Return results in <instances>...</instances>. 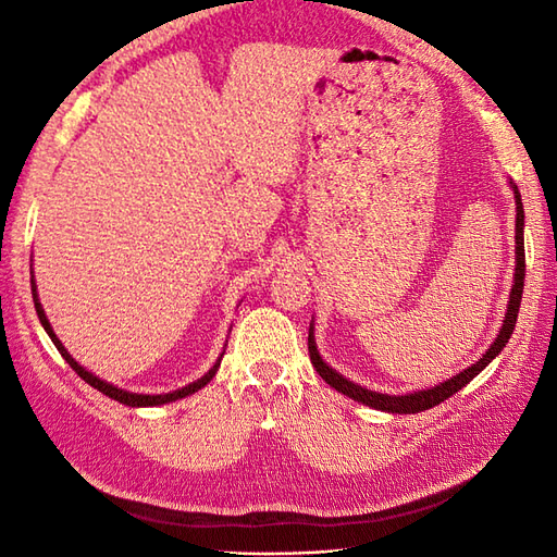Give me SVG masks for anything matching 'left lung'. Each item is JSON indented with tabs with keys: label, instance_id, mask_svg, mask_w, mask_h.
Masks as SVG:
<instances>
[{
	"label": "left lung",
	"instance_id": "left-lung-1",
	"mask_svg": "<svg viewBox=\"0 0 557 557\" xmlns=\"http://www.w3.org/2000/svg\"><path fill=\"white\" fill-rule=\"evenodd\" d=\"M512 191H515V206H517V227H515V253H517V265H515V285L510 292V301H507V313H505V321L498 337H495L493 345L488 347V351L483 354V357L465 369L461 373L453 375L449 381L429 387V389H419V393H409V395H383V393H373V389H366L357 383L347 381L345 375H339L335 369H330V366L323 361L321 354H318L315 347V337H313V323L309 327V354H311V363L313 369L318 371V375L323 377V381L335 387L337 393L347 395L351 399L361 401L366 407H373V409H381V411H389V413H419L423 409H431L435 405H441L447 397H453L455 393H459L461 387L467 383H471V377H476L486 366L498 357L503 351V347L507 345V339L512 337L515 333V325H517V313H519V304H522V289H524V206H522V196H519V188L510 182Z\"/></svg>",
	"mask_w": 557,
	"mask_h": 557
}]
</instances>
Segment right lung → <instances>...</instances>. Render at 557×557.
Here are the masks:
<instances>
[{
	"label": "right lung",
	"mask_w": 557,
	"mask_h": 557,
	"mask_svg": "<svg viewBox=\"0 0 557 557\" xmlns=\"http://www.w3.org/2000/svg\"><path fill=\"white\" fill-rule=\"evenodd\" d=\"M30 287H33V301H35V311H38V318H40V323H42V327H45V333L50 335V339L54 342V347L59 349V354H62L64 357V361L71 366V369H74L83 381H86L88 385H92L96 389H100L102 395H108V397H112V399H116V401H122V405H126V407H158V405H168V401H176V399H182V397H188V395H194V393H198L200 387H206L210 381H212V375L218 373V369H220V361H222V354H220V359L215 361V366H212V369L203 375V377H198V381H194V383H188L186 387H180V389H172V393H164V395H138V393H126V389H122V387H114L112 383H104V381H100L98 375H92L90 371H86L83 369V366L71 357V354L64 349V345L62 342H59V337L54 335V330H52V325H50V321H47V315H45V311H42V304H40V299H38V289H35V280H30Z\"/></svg>",
	"instance_id": "obj_1"
}]
</instances>
